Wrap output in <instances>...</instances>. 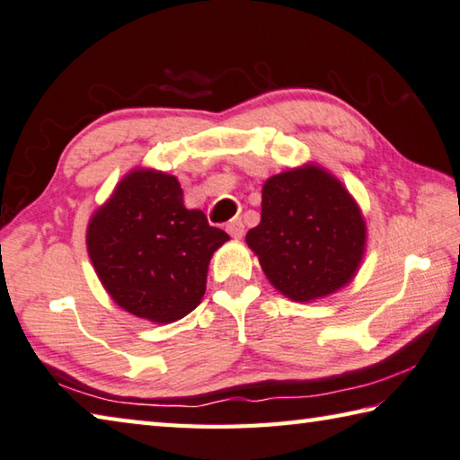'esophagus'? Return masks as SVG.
<instances>
[{
	"label": "esophagus",
	"mask_w": 460,
	"mask_h": 460,
	"mask_svg": "<svg viewBox=\"0 0 460 460\" xmlns=\"http://www.w3.org/2000/svg\"><path fill=\"white\" fill-rule=\"evenodd\" d=\"M227 231H229L231 237L241 239V237L245 235V225H243V221H241V219H233V221L227 223Z\"/></svg>",
	"instance_id": "1"
}]
</instances>
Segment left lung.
Returning <instances> with one entry per match:
<instances>
[{
  "instance_id": "8db88e82",
  "label": "left lung",
  "mask_w": 460,
  "mask_h": 460,
  "mask_svg": "<svg viewBox=\"0 0 460 460\" xmlns=\"http://www.w3.org/2000/svg\"><path fill=\"white\" fill-rule=\"evenodd\" d=\"M245 241L279 294L312 302L354 279L366 252V223L333 174L304 164L265 181L261 221Z\"/></svg>"
}]
</instances>
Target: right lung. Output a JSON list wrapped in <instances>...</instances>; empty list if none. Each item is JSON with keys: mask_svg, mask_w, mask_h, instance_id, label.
I'll return each instance as SVG.
<instances>
[{"mask_svg": "<svg viewBox=\"0 0 460 460\" xmlns=\"http://www.w3.org/2000/svg\"><path fill=\"white\" fill-rule=\"evenodd\" d=\"M229 235L182 203L177 177L135 169L92 215L90 261L104 289L128 314L171 323L201 304L208 261Z\"/></svg>", "mask_w": 460, "mask_h": 460, "instance_id": "obj_1", "label": "right lung"}]
</instances>
